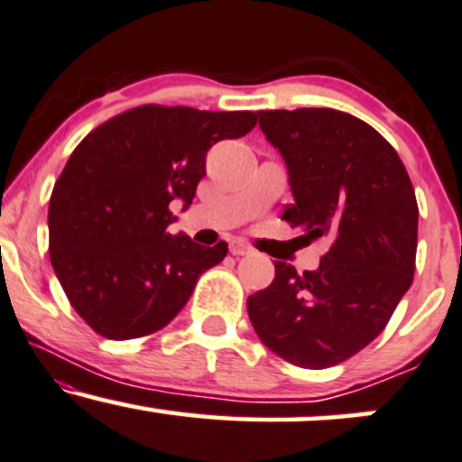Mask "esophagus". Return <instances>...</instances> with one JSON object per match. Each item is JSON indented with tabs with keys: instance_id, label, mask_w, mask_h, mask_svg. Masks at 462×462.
I'll list each match as a JSON object with an SVG mask.
<instances>
[{
	"instance_id": "obj_1",
	"label": "esophagus",
	"mask_w": 462,
	"mask_h": 462,
	"mask_svg": "<svg viewBox=\"0 0 462 462\" xmlns=\"http://www.w3.org/2000/svg\"><path fill=\"white\" fill-rule=\"evenodd\" d=\"M230 254L232 255H247V254H252V247H247L245 243H241V241H232Z\"/></svg>"
}]
</instances>
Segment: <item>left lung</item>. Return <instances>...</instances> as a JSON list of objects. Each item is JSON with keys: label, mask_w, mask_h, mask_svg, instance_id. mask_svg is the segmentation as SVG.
<instances>
[{"label": "left lung", "mask_w": 462, "mask_h": 462, "mask_svg": "<svg viewBox=\"0 0 462 462\" xmlns=\"http://www.w3.org/2000/svg\"><path fill=\"white\" fill-rule=\"evenodd\" d=\"M258 114L288 168L294 204L282 219L331 247L316 271L275 263V280L247 299V312L269 351L329 368L368 346L409 291L418 199L396 150L364 120L327 107Z\"/></svg>", "instance_id": "8db88e82"}]
</instances>
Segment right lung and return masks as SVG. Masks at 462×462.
I'll list each match as a JSON object with an SVG mask.
<instances>
[{"label":"right lung","mask_w":462,"mask_h":462,"mask_svg":"<svg viewBox=\"0 0 462 462\" xmlns=\"http://www.w3.org/2000/svg\"><path fill=\"white\" fill-rule=\"evenodd\" d=\"M255 126L254 111L142 105L103 122L72 150L49 199V255L75 312L98 336L133 340L163 329L227 243L171 236L207 152Z\"/></svg>","instance_id":"obj_1"}]
</instances>
